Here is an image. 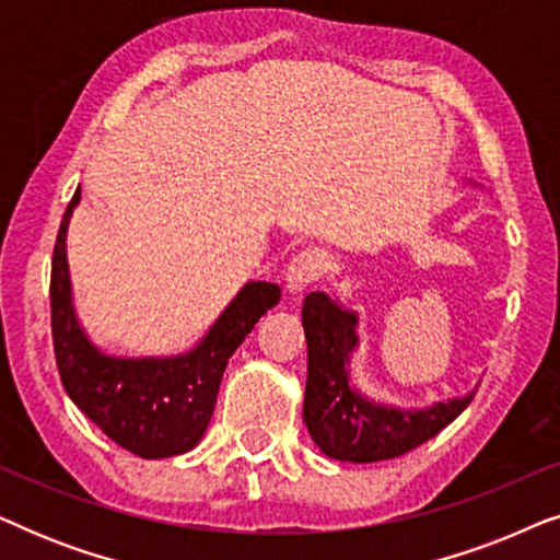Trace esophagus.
Segmentation results:
<instances>
[{"label": "esophagus", "instance_id": "esophagus-1", "mask_svg": "<svg viewBox=\"0 0 560 560\" xmlns=\"http://www.w3.org/2000/svg\"><path fill=\"white\" fill-rule=\"evenodd\" d=\"M328 270V252L318 247H305L290 259L288 265V290L301 293L305 285L320 280Z\"/></svg>", "mask_w": 560, "mask_h": 560}]
</instances>
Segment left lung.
Returning a JSON list of instances; mask_svg holds the SVG:
<instances>
[{
  "instance_id": "8db88e82",
  "label": "left lung",
  "mask_w": 560,
  "mask_h": 560,
  "mask_svg": "<svg viewBox=\"0 0 560 560\" xmlns=\"http://www.w3.org/2000/svg\"><path fill=\"white\" fill-rule=\"evenodd\" d=\"M357 316L324 293L303 301V331L308 341L303 420L326 456L370 464L397 458L439 435L462 416L471 395L439 402L428 410H400L364 400L349 385V354L357 347Z\"/></svg>"
}]
</instances>
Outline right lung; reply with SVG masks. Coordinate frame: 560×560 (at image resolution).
I'll list each match as a JSON object with an SVG mask.
<instances>
[{
	"label": "right lung",
	"mask_w": 560,
	"mask_h": 560,
	"mask_svg": "<svg viewBox=\"0 0 560 560\" xmlns=\"http://www.w3.org/2000/svg\"><path fill=\"white\" fill-rule=\"evenodd\" d=\"M79 201L81 190H75L60 221L50 270V331L60 382L79 410L135 456L186 454L201 441L213 416L229 357L257 320L280 303V288L272 282H247L209 336L183 357H104L83 336L71 305L66 232Z\"/></svg>",
	"instance_id": "right-lung-1"
}]
</instances>
